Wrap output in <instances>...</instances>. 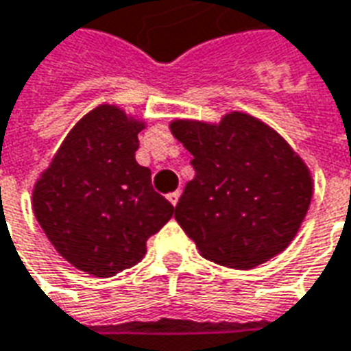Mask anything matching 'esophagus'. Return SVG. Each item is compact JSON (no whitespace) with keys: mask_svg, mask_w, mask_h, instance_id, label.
I'll use <instances>...</instances> for the list:
<instances>
[{"mask_svg":"<svg viewBox=\"0 0 351 351\" xmlns=\"http://www.w3.org/2000/svg\"><path fill=\"white\" fill-rule=\"evenodd\" d=\"M178 197H180V192H178V190H176V192H171L167 195V199L171 201L173 205H176V203H178Z\"/></svg>","mask_w":351,"mask_h":351,"instance_id":"1","label":"esophagus"}]
</instances>
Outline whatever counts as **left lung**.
Wrapping results in <instances>:
<instances>
[{"instance_id": "1", "label": "left lung", "mask_w": 351, "mask_h": 351, "mask_svg": "<svg viewBox=\"0 0 351 351\" xmlns=\"http://www.w3.org/2000/svg\"><path fill=\"white\" fill-rule=\"evenodd\" d=\"M193 156L175 218L207 261L249 269L287 249L312 199V176L274 129L232 112L218 125L178 119Z\"/></svg>"}]
</instances>
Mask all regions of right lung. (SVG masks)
I'll list each match as a JSON object with an SVG mask.
<instances>
[{
	"label": "right lung",
	"instance_id": "right-lung-1",
	"mask_svg": "<svg viewBox=\"0 0 351 351\" xmlns=\"http://www.w3.org/2000/svg\"><path fill=\"white\" fill-rule=\"evenodd\" d=\"M144 123L116 106L82 117L34 188V215L60 256L82 271L112 278L146 254L175 207L134 159Z\"/></svg>",
	"mask_w": 351,
	"mask_h": 351
}]
</instances>
